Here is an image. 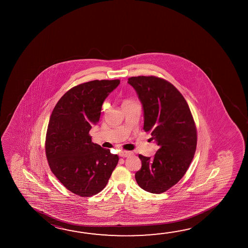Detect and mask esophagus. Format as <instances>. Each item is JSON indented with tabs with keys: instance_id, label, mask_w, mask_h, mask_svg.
<instances>
[{
	"instance_id": "obj_1",
	"label": "esophagus",
	"mask_w": 248,
	"mask_h": 248,
	"mask_svg": "<svg viewBox=\"0 0 248 248\" xmlns=\"http://www.w3.org/2000/svg\"><path fill=\"white\" fill-rule=\"evenodd\" d=\"M131 155H133L131 151H121V152H119V155L122 156V157H128V156H130Z\"/></svg>"
}]
</instances>
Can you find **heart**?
Segmentation results:
<instances>
[{
	"instance_id": "b5f03b06",
	"label": "heart",
	"mask_w": 248,
	"mask_h": 248,
	"mask_svg": "<svg viewBox=\"0 0 248 248\" xmlns=\"http://www.w3.org/2000/svg\"><path fill=\"white\" fill-rule=\"evenodd\" d=\"M127 103H131V101H130V100H127V101L124 102V104H127Z\"/></svg>"
}]
</instances>
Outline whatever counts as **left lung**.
I'll list each match as a JSON object with an SVG mask.
<instances>
[{"mask_svg":"<svg viewBox=\"0 0 248 248\" xmlns=\"http://www.w3.org/2000/svg\"><path fill=\"white\" fill-rule=\"evenodd\" d=\"M143 110V130L158 145L154 157L139 155L142 168L135 178L143 190L161 194L187 172L197 144L195 121L185 98L174 85L155 76L128 79Z\"/></svg>","mask_w":248,"mask_h":248,"instance_id":"8db88e82","label":"left lung"}]
</instances>
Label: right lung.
Segmentation results:
<instances>
[{"label":"right lung","mask_w":248,"mask_h":248,"mask_svg":"<svg viewBox=\"0 0 248 248\" xmlns=\"http://www.w3.org/2000/svg\"><path fill=\"white\" fill-rule=\"evenodd\" d=\"M119 79L93 80L74 86L54 107L46 138V155L53 175L82 197L103 190L118 163V155L92 142L102 105Z\"/></svg>","instance_id":"add662e5"}]
</instances>
